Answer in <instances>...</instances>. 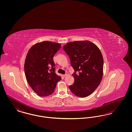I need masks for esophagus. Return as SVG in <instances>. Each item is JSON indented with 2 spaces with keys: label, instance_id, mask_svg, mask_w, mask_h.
I'll use <instances>...</instances> for the list:
<instances>
[{
  "label": "esophagus",
  "instance_id": "obj_1",
  "mask_svg": "<svg viewBox=\"0 0 132 132\" xmlns=\"http://www.w3.org/2000/svg\"><path fill=\"white\" fill-rule=\"evenodd\" d=\"M68 73H67H67H66V74L64 75H63V76L64 77H67V76H68Z\"/></svg>",
  "mask_w": 132,
  "mask_h": 132
}]
</instances>
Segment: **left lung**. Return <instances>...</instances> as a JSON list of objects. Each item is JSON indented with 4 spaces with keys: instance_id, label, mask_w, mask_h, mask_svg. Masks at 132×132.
<instances>
[{
    "instance_id": "1",
    "label": "left lung",
    "mask_w": 132,
    "mask_h": 132,
    "mask_svg": "<svg viewBox=\"0 0 132 132\" xmlns=\"http://www.w3.org/2000/svg\"><path fill=\"white\" fill-rule=\"evenodd\" d=\"M75 70L74 82L69 86L73 94L80 97L92 94L103 76V58L99 48L88 40L70 42L63 48Z\"/></svg>"
}]
</instances>
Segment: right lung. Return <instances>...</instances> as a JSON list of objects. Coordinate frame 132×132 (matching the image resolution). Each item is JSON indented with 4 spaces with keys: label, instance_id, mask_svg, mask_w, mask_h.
<instances>
[{
    "label": "right lung",
    "instance_id": "add662e5",
    "mask_svg": "<svg viewBox=\"0 0 132 132\" xmlns=\"http://www.w3.org/2000/svg\"><path fill=\"white\" fill-rule=\"evenodd\" d=\"M61 44L44 41L32 45L28 51L24 64L27 81L40 96L52 94L57 83L61 80L55 73L53 56L61 48Z\"/></svg>",
    "mask_w": 132,
    "mask_h": 132
}]
</instances>
